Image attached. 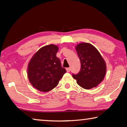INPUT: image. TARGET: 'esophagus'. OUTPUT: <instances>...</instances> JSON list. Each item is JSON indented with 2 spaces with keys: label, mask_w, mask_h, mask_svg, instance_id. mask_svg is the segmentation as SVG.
<instances>
[{
  "label": "esophagus",
  "mask_w": 127,
  "mask_h": 127,
  "mask_svg": "<svg viewBox=\"0 0 127 127\" xmlns=\"http://www.w3.org/2000/svg\"><path fill=\"white\" fill-rule=\"evenodd\" d=\"M66 70H67V71L68 72H69L70 71H71V68H70V67L67 68H66Z\"/></svg>",
  "instance_id": "1"
}]
</instances>
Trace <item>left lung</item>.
I'll use <instances>...</instances> for the list:
<instances>
[{"instance_id":"obj_1","label":"left lung","mask_w":127,"mask_h":127,"mask_svg":"<svg viewBox=\"0 0 127 127\" xmlns=\"http://www.w3.org/2000/svg\"><path fill=\"white\" fill-rule=\"evenodd\" d=\"M76 50L81 62L79 73L72 74L78 85L85 89L97 86L103 81L106 64L98 50L89 43H80Z\"/></svg>"}]
</instances>
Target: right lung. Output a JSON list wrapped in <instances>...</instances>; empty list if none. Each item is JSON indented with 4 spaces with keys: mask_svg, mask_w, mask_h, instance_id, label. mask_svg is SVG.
<instances>
[{
    "mask_svg": "<svg viewBox=\"0 0 127 127\" xmlns=\"http://www.w3.org/2000/svg\"><path fill=\"white\" fill-rule=\"evenodd\" d=\"M59 48L55 45L41 47L30 60L28 76L34 88L41 92H49L58 85L66 73L61 62L56 57Z\"/></svg>",
    "mask_w": 127,
    "mask_h": 127,
    "instance_id": "1",
    "label": "right lung"
}]
</instances>
